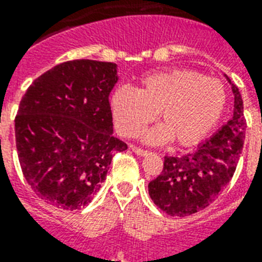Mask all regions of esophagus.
I'll return each instance as SVG.
<instances>
[{
  "instance_id": "34e87169",
  "label": "esophagus",
  "mask_w": 262,
  "mask_h": 262,
  "mask_svg": "<svg viewBox=\"0 0 262 262\" xmlns=\"http://www.w3.org/2000/svg\"><path fill=\"white\" fill-rule=\"evenodd\" d=\"M132 151L135 152V154H137V155L140 156H145L149 154V151H147V149H143V148L140 147H136V145H132Z\"/></svg>"
}]
</instances>
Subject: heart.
Instances as JSON below:
<instances>
[{
  "label": "heart",
  "instance_id": "1",
  "mask_svg": "<svg viewBox=\"0 0 262 262\" xmlns=\"http://www.w3.org/2000/svg\"><path fill=\"white\" fill-rule=\"evenodd\" d=\"M227 103L223 83L190 69H168L141 77L137 88L113 92L111 113L118 132L133 137L155 119L163 125L145 135L149 143L172 137L179 145L197 143L219 122Z\"/></svg>",
  "mask_w": 262,
  "mask_h": 262
}]
</instances>
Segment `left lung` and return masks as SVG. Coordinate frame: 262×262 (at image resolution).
<instances>
[{"label": "left lung", "instance_id": "obj_1", "mask_svg": "<svg viewBox=\"0 0 262 262\" xmlns=\"http://www.w3.org/2000/svg\"><path fill=\"white\" fill-rule=\"evenodd\" d=\"M234 92L232 118L197 151L183 156H164L163 170L148 185L156 207L167 215H193L207 208L227 186L244 149L246 119L239 90Z\"/></svg>", "mask_w": 262, "mask_h": 262}]
</instances>
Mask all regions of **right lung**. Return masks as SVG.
<instances>
[{
  "mask_svg": "<svg viewBox=\"0 0 262 262\" xmlns=\"http://www.w3.org/2000/svg\"><path fill=\"white\" fill-rule=\"evenodd\" d=\"M117 65L73 59L34 80L21 98L14 135L24 178L38 197L63 209L94 199L111 159L127 149L113 136L108 95Z\"/></svg>",
  "mask_w": 262,
  "mask_h": 262,
  "instance_id": "1",
  "label": "right lung"
}]
</instances>
